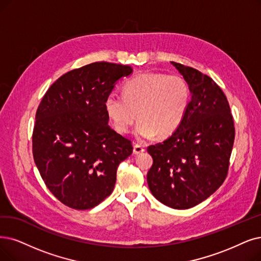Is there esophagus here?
I'll return each instance as SVG.
<instances>
[{
	"label": "esophagus",
	"instance_id": "34e87169",
	"mask_svg": "<svg viewBox=\"0 0 261 261\" xmlns=\"http://www.w3.org/2000/svg\"><path fill=\"white\" fill-rule=\"evenodd\" d=\"M133 152H134V154H140V153H142V152H144V147L143 145H141V144H135L134 145V150H133Z\"/></svg>",
	"mask_w": 261,
	"mask_h": 261
}]
</instances>
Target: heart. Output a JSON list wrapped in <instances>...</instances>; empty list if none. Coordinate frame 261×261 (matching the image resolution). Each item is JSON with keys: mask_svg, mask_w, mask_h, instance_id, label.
<instances>
[{"mask_svg": "<svg viewBox=\"0 0 261 261\" xmlns=\"http://www.w3.org/2000/svg\"><path fill=\"white\" fill-rule=\"evenodd\" d=\"M190 87L179 75L141 74L123 85L122 95L110 93L105 108L114 128L129 132L135 121L139 138L171 135L183 121L190 102Z\"/></svg>", "mask_w": 261, "mask_h": 261, "instance_id": "b5f03b06", "label": "heart"}]
</instances>
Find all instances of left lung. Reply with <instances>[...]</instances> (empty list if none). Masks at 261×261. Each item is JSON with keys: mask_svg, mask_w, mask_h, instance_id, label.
<instances>
[{"mask_svg": "<svg viewBox=\"0 0 261 261\" xmlns=\"http://www.w3.org/2000/svg\"><path fill=\"white\" fill-rule=\"evenodd\" d=\"M192 94L179 127L150 145L153 159L147 180L153 196L172 209H190L205 200L227 176L234 124L226 95L199 70L171 62Z\"/></svg>", "mask_w": 261, "mask_h": 261, "instance_id": "1", "label": "left lung"}]
</instances>
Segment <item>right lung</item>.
<instances>
[{"instance_id":"right-lung-1","label":"right lung","mask_w":261,"mask_h":261,"mask_svg":"<svg viewBox=\"0 0 261 261\" xmlns=\"http://www.w3.org/2000/svg\"><path fill=\"white\" fill-rule=\"evenodd\" d=\"M128 65L95 62L61 76L36 111L33 158L48 190L75 210L96 206L112 193L132 141L109 125L105 108Z\"/></svg>"}]
</instances>
